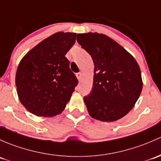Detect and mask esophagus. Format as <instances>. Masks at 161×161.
<instances>
[{
  "mask_svg": "<svg viewBox=\"0 0 161 161\" xmlns=\"http://www.w3.org/2000/svg\"><path fill=\"white\" fill-rule=\"evenodd\" d=\"M82 72H79L77 73V74H76V76H77V79H78V80H81V79H82Z\"/></svg>",
  "mask_w": 161,
  "mask_h": 161,
  "instance_id": "obj_1",
  "label": "esophagus"
}]
</instances>
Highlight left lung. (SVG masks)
Here are the masks:
<instances>
[{
  "label": "left lung",
  "mask_w": 161,
  "mask_h": 161,
  "mask_svg": "<svg viewBox=\"0 0 161 161\" xmlns=\"http://www.w3.org/2000/svg\"><path fill=\"white\" fill-rule=\"evenodd\" d=\"M77 40L94 62L92 93L84 97L89 115L113 122L129 113L142 89L141 71L129 52L104 34H77Z\"/></svg>",
  "instance_id": "left-lung-1"
}]
</instances>
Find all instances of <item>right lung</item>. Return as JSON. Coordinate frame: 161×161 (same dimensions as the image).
Segmentation results:
<instances>
[{"label":"right lung","instance_id":"1","mask_svg":"<svg viewBox=\"0 0 161 161\" xmlns=\"http://www.w3.org/2000/svg\"><path fill=\"white\" fill-rule=\"evenodd\" d=\"M76 33L59 31L46 38L20 61L15 85L21 103L33 115L52 117L65 108L78 84L65 55Z\"/></svg>","mask_w":161,"mask_h":161}]
</instances>
